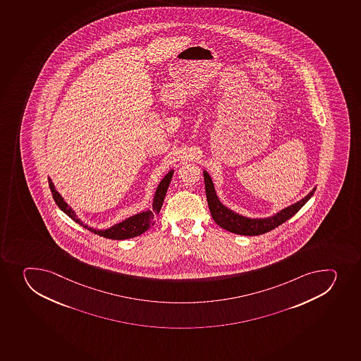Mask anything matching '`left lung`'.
Returning a JSON list of instances; mask_svg holds the SVG:
<instances>
[{"instance_id":"left-lung-1","label":"left lung","mask_w":361,"mask_h":361,"mask_svg":"<svg viewBox=\"0 0 361 361\" xmlns=\"http://www.w3.org/2000/svg\"><path fill=\"white\" fill-rule=\"evenodd\" d=\"M202 173H204L206 197H207L208 207L211 211L212 218L221 228L240 235H260L274 229L275 227H278L288 219L292 218L293 215L296 214L300 208L313 197L317 190V187H313V190L306 197L300 199L294 204H289L287 207L282 208L275 214L269 215L266 218H250L232 211L231 208L226 207L215 192L214 183L211 175L208 174V171L204 169Z\"/></svg>"}]
</instances>
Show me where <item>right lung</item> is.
<instances>
[{
	"instance_id": "right-lung-1",
	"label": "right lung",
	"mask_w": 361,
	"mask_h": 361,
	"mask_svg": "<svg viewBox=\"0 0 361 361\" xmlns=\"http://www.w3.org/2000/svg\"><path fill=\"white\" fill-rule=\"evenodd\" d=\"M174 174V169L168 171L167 174L164 175V178L161 180L160 183L157 185V190L154 193L153 202H152V208L150 209H145V211L139 212L135 214L130 215L125 220L114 224V225L108 227V228H93L92 226H88L85 222L79 219L76 212L66 202L65 199L62 197L61 194L57 192L55 188L51 178H48V183H49L50 190L53 194L54 200L56 202L59 208L61 209L63 213L68 215L69 218L78 222L79 225L82 226L85 228L88 229L90 232L95 233L97 235L104 236L107 239L113 240H125L130 239L134 236L141 235L142 233L146 232L148 229L154 225V218L155 215L160 212L161 206L164 202V197L167 193L168 187L171 181V176Z\"/></svg>"
}]
</instances>
